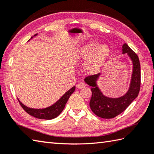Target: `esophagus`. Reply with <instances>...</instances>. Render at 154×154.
<instances>
[{
	"instance_id": "1",
	"label": "esophagus",
	"mask_w": 154,
	"mask_h": 154,
	"mask_svg": "<svg viewBox=\"0 0 154 154\" xmlns=\"http://www.w3.org/2000/svg\"><path fill=\"white\" fill-rule=\"evenodd\" d=\"M85 85L84 83H79L78 85H77V88H80V89H82V88H84L85 87Z\"/></svg>"
}]
</instances>
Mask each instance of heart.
<instances>
[{"label": "heart", "mask_w": 154, "mask_h": 154, "mask_svg": "<svg viewBox=\"0 0 154 154\" xmlns=\"http://www.w3.org/2000/svg\"><path fill=\"white\" fill-rule=\"evenodd\" d=\"M111 54V50L106 45H98L94 41L84 45L76 51L75 58L85 60L88 58L85 65V70L88 74H96L100 70L106 63Z\"/></svg>", "instance_id": "b5f03b06"}]
</instances>
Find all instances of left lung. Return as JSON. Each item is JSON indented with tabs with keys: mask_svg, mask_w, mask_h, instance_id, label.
I'll list each match as a JSON object with an SVG mask.
<instances>
[{
	"mask_svg": "<svg viewBox=\"0 0 154 154\" xmlns=\"http://www.w3.org/2000/svg\"><path fill=\"white\" fill-rule=\"evenodd\" d=\"M123 54H127L132 60L133 69L129 88L127 93L119 98H109L98 88L97 81L100 73L85 78V82L91 86L92 97L90 107L96 115L103 119H112L121 114L137 97L141 85V67L137 55L127 43L122 47Z\"/></svg>",
	"mask_w": 154,
	"mask_h": 154,
	"instance_id": "1",
	"label": "left lung"
}]
</instances>
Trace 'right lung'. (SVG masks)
<instances>
[{
	"instance_id": "obj_1",
	"label": "right lung",
	"mask_w": 154,
	"mask_h": 154,
	"mask_svg": "<svg viewBox=\"0 0 154 154\" xmlns=\"http://www.w3.org/2000/svg\"><path fill=\"white\" fill-rule=\"evenodd\" d=\"M37 34H35L34 36H36ZM33 38V37H31ZM75 91V86H73L72 88L69 90L66 93L63 94L60 99L57 101L56 103H54L53 105H51L47 108L42 109H31L29 107L26 106L22 103H21L19 100V102L22 106V108L27 112L29 115H30L33 117L37 119H52L57 117L64 109L66 103L69 99V97Z\"/></svg>"
}]
</instances>
